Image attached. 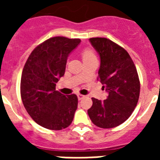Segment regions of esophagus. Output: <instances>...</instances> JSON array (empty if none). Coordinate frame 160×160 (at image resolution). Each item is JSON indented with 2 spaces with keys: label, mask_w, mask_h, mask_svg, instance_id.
<instances>
[{
  "label": "esophagus",
  "mask_w": 160,
  "mask_h": 160,
  "mask_svg": "<svg viewBox=\"0 0 160 160\" xmlns=\"http://www.w3.org/2000/svg\"><path fill=\"white\" fill-rule=\"evenodd\" d=\"M84 97L85 96L82 95V94H78V100H82V98H84Z\"/></svg>",
  "instance_id": "obj_1"
}]
</instances>
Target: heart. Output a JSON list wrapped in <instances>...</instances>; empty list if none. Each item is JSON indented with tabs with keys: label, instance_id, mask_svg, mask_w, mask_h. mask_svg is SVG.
<instances>
[{
	"label": "heart",
	"instance_id": "b5f03b06",
	"mask_svg": "<svg viewBox=\"0 0 160 160\" xmlns=\"http://www.w3.org/2000/svg\"><path fill=\"white\" fill-rule=\"evenodd\" d=\"M82 57L83 62H87V61L96 59L95 53L92 49L90 48H86L82 51Z\"/></svg>",
	"mask_w": 160,
	"mask_h": 160
}]
</instances>
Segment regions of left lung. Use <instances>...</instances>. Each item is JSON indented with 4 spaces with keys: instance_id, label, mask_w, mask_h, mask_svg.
<instances>
[{
    "instance_id": "1",
    "label": "left lung",
    "mask_w": 160,
    "mask_h": 160,
    "mask_svg": "<svg viewBox=\"0 0 160 160\" xmlns=\"http://www.w3.org/2000/svg\"><path fill=\"white\" fill-rule=\"evenodd\" d=\"M100 57L98 80L108 94L101 101L92 98L93 105L87 113L95 126L113 128L131 115L138 102L140 83L136 68L129 53L105 38H90Z\"/></svg>"
}]
</instances>
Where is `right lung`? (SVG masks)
Wrapping results in <instances>:
<instances>
[{
	"instance_id": "right-lung-1",
	"label": "right lung",
	"mask_w": 160,
	"mask_h": 160,
	"mask_svg": "<svg viewBox=\"0 0 160 160\" xmlns=\"http://www.w3.org/2000/svg\"><path fill=\"white\" fill-rule=\"evenodd\" d=\"M80 42L77 38H49L32 50L25 62L21 79L22 102L31 118L43 128L59 131L73 121L77 95L61 94L56 83L64 75L68 56Z\"/></svg>"
}]
</instances>
